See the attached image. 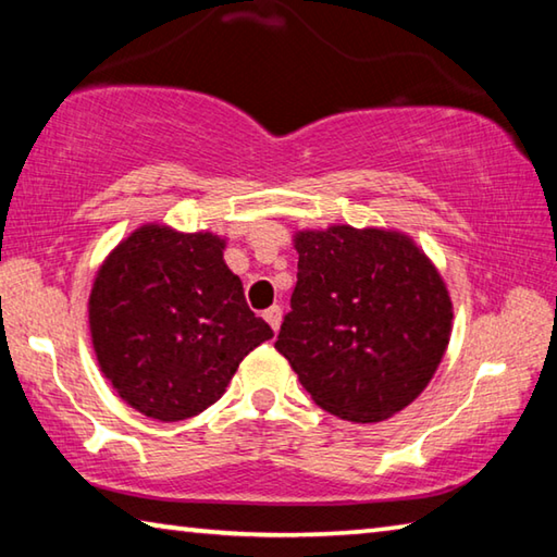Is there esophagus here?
Returning <instances> with one entry per match:
<instances>
[{
    "instance_id": "34e87169",
    "label": "esophagus",
    "mask_w": 557,
    "mask_h": 557,
    "mask_svg": "<svg viewBox=\"0 0 557 557\" xmlns=\"http://www.w3.org/2000/svg\"><path fill=\"white\" fill-rule=\"evenodd\" d=\"M262 317H265V322L272 326V332H280V324H282V309L277 305H272L270 309H265L262 312Z\"/></svg>"
}]
</instances>
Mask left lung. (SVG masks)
Returning a JSON list of instances; mask_svg holds the SVG:
<instances>
[{"mask_svg": "<svg viewBox=\"0 0 557 557\" xmlns=\"http://www.w3.org/2000/svg\"><path fill=\"white\" fill-rule=\"evenodd\" d=\"M297 287L275 348L326 412L381 422L418 398L451 334L445 280L410 235L329 225L295 235Z\"/></svg>", "mask_w": 557, "mask_h": 557, "instance_id": "obj_1", "label": "left lung"}]
</instances>
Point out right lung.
I'll list each match as a JSON object with an SVG mask.
<instances>
[{"mask_svg": "<svg viewBox=\"0 0 557 557\" xmlns=\"http://www.w3.org/2000/svg\"><path fill=\"white\" fill-rule=\"evenodd\" d=\"M225 240L147 223L102 262L88 299L100 371L147 418H194L272 329L250 312Z\"/></svg>", "mask_w": 557, "mask_h": 557, "instance_id": "right-lung-1", "label": "right lung"}]
</instances>
